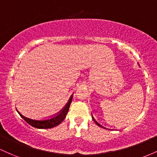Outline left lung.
I'll return each mask as SVG.
<instances>
[{
    "instance_id": "1",
    "label": "left lung",
    "mask_w": 157,
    "mask_h": 157,
    "mask_svg": "<svg viewBox=\"0 0 157 157\" xmlns=\"http://www.w3.org/2000/svg\"><path fill=\"white\" fill-rule=\"evenodd\" d=\"M92 119H93V120H94V122H95V123H96V124H97V125H98V126H100V127H103V126H102V125H101V124H99V123H98V122L97 121H96L95 119H94V118H93V117H92Z\"/></svg>"
}]
</instances>
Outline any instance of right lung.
I'll list each match as a JSON object with an SVG mask.
<instances>
[{
	"mask_svg": "<svg viewBox=\"0 0 157 157\" xmlns=\"http://www.w3.org/2000/svg\"><path fill=\"white\" fill-rule=\"evenodd\" d=\"M72 96L73 95L71 96L68 103L65 105L64 107L60 110L59 113H56L55 115H51V116L48 117V118H42V119H32V118H28V117H26L25 115H22L21 113H20L19 112H18V109L16 110L18 111V114L21 115V117L24 120H25L29 124L32 125L33 127L41 129L51 128V127L57 126L58 124H59L65 118V116H66L67 113H68V109H69L71 103Z\"/></svg>",
	"mask_w": 157,
	"mask_h": 157,
	"instance_id": "add662e5",
	"label": "right lung"
}]
</instances>
